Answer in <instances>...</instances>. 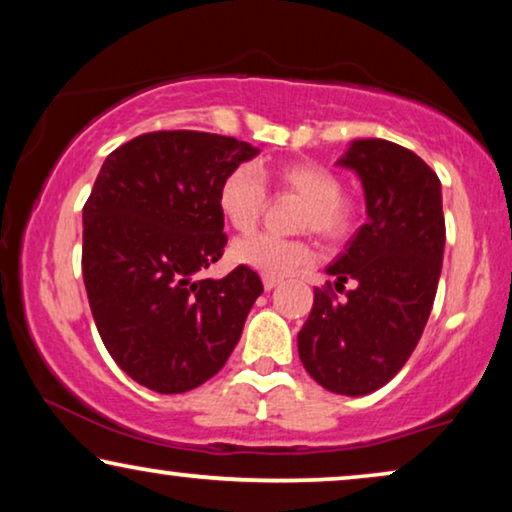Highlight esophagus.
Returning <instances> with one entry per match:
<instances>
[{
	"label": "esophagus",
	"instance_id": "34e87169",
	"mask_svg": "<svg viewBox=\"0 0 512 512\" xmlns=\"http://www.w3.org/2000/svg\"><path fill=\"white\" fill-rule=\"evenodd\" d=\"M279 282H282V279H279V277H270V275H263V286H265V289H268V291H272V289H275V286H277Z\"/></svg>",
	"mask_w": 512,
	"mask_h": 512
}]
</instances>
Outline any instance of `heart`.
Returning a JSON list of instances; mask_svg holds the SVG:
<instances>
[{"label": "heart", "mask_w": 512, "mask_h": 512, "mask_svg": "<svg viewBox=\"0 0 512 512\" xmlns=\"http://www.w3.org/2000/svg\"><path fill=\"white\" fill-rule=\"evenodd\" d=\"M279 191L305 200L300 228L312 230L328 242H340L352 235L359 219V207L349 195L340 193L342 181L328 167L310 160H293L272 170ZM268 205V184L261 170L244 163L230 170L219 186V209L230 226L249 233L261 221ZM237 263L249 265L263 275L282 277L312 261L314 251L307 240H282L270 233L251 235L233 244Z\"/></svg>", "instance_id": "obj_1"}]
</instances>
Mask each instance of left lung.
<instances>
[{"label":"left lung","instance_id":"1","mask_svg":"<svg viewBox=\"0 0 512 512\" xmlns=\"http://www.w3.org/2000/svg\"><path fill=\"white\" fill-rule=\"evenodd\" d=\"M338 165L359 174L368 221L326 272L335 291L347 279L356 289L345 303L331 282L314 289L298 354L324 389L366 396L405 366L429 321L445 251L443 193L417 153L387 139H356Z\"/></svg>","mask_w":512,"mask_h":512}]
</instances>
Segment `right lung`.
Instances as JSON below:
<instances>
[{
  "instance_id": "right-lung-1",
  "label": "right lung",
  "mask_w": 512,
  "mask_h": 512,
  "mask_svg": "<svg viewBox=\"0 0 512 512\" xmlns=\"http://www.w3.org/2000/svg\"><path fill=\"white\" fill-rule=\"evenodd\" d=\"M258 153L235 137L146 132L104 160L83 207V284L100 338L123 373L184 394L226 366L263 282L247 265L195 279L219 261V186Z\"/></svg>"
}]
</instances>
